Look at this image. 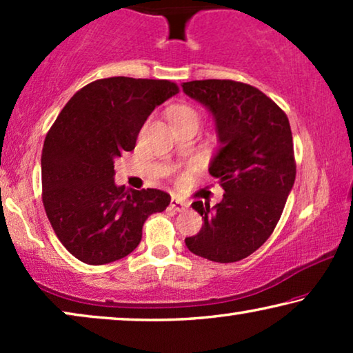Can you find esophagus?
I'll list each match as a JSON object with an SVG mask.
<instances>
[{
    "label": "esophagus",
    "mask_w": 353,
    "mask_h": 353,
    "mask_svg": "<svg viewBox=\"0 0 353 353\" xmlns=\"http://www.w3.org/2000/svg\"><path fill=\"white\" fill-rule=\"evenodd\" d=\"M170 207L176 212H183V210H186L190 205H188L186 202H183L180 199H176V197H173V199L170 201Z\"/></svg>",
    "instance_id": "34e87169"
}]
</instances>
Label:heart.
Masks as SVG:
<instances>
[{"instance_id": "b5f03b06", "label": "heart", "mask_w": 353, "mask_h": 353, "mask_svg": "<svg viewBox=\"0 0 353 353\" xmlns=\"http://www.w3.org/2000/svg\"><path fill=\"white\" fill-rule=\"evenodd\" d=\"M168 120H170L172 127L173 125H183V123H196L199 125L201 114L196 108L190 104H173L168 109Z\"/></svg>"}]
</instances>
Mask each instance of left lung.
<instances>
[{"label":"left lung","instance_id":"left-lung-1","mask_svg":"<svg viewBox=\"0 0 353 353\" xmlns=\"http://www.w3.org/2000/svg\"><path fill=\"white\" fill-rule=\"evenodd\" d=\"M215 122L219 151L209 173L223 199L192 202L204 220L185 243L212 262H239L273 233L296 180L292 133L286 114L262 91L233 80H194L181 85Z\"/></svg>","mask_w":353,"mask_h":353}]
</instances>
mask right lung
<instances>
[{"instance_id": "right-lung-1", "label": "right lung", "mask_w": 353, "mask_h": 353, "mask_svg": "<svg viewBox=\"0 0 353 353\" xmlns=\"http://www.w3.org/2000/svg\"><path fill=\"white\" fill-rule=\"evenodd\" d=\"M178 93L168 80L110 77L72 96L41 152L43 205L62 245L81 262L104 265L138 248L149 215L170 196L127 190L114 181L115 159L133 151L157 105Z\"/></svg>"}]
</instances>
